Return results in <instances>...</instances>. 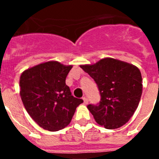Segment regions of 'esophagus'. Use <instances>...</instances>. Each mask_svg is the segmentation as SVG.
Listing matches in <instances>:
<instances>
[{"label": "esophagus", "mask_w": 159, "mask_h": 159, "mask_svg": "<svg viewBox=\"0 0 159 159\" xmlns=\"http://www.w3.org/2000/svg\"><path fill=\"white\" fill-rule=\"evenodd\" d=\"M82 100H83V103H84L85 105H87V103H88V100H87V97H83V98H82Z\"/></svg>", "instance_id": "esophagus-1"}]
</instances>
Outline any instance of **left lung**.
<instances>
[{
	"mask_svg": "<svg viewBox=\"0 0 159 159\" xmlns=\"http://www.w3.org/2000/svg\"><path fill=\"white\" fill-rule=\"evenodd\" d=\"M80 67L95 80L99 88V105L87 106L96 122L109 129L127 123L138 107L143 91L138 67L112 57Z\"/></svg>",
	"mask_w": 159,
	"mask_h": 159,
	"instance_id": "1",
	"label": "left lung"
}]
</instances>
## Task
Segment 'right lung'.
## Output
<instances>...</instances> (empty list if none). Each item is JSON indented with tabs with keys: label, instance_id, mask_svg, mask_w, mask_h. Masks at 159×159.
I'll return each instance as SVG.
<instances>
[{
	"label": "right lung",
	"instance_id": "obj_1",
	"mask_svg": "<svg viewBox=\"0 0 159 159\" xmlns=\"http://www.w3.org/2000/svg\"><path fill=\"white\" fill-rule=\"evenodd\" d=\"M72 65L48 61L29 67L20 77V95L30 117L48 131L67 127L83 102L72 97L65 81Z\"/></svg>",
	"mask_w": 159,
	"mask_h": 159
}]
</instances>
